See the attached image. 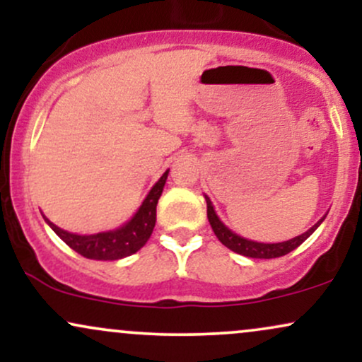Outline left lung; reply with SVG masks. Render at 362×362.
I'll return each instance as SVG.
<instances>
[{"label": "left lung", "instance_id": "obj_1", "mask_svg": "<svg viewBox=\"0 0 362 362\" xmlns=\"http://www.w3.org/2000/svg\"><path fill=\"white\" fill-rule=\"evenodd\" d=\"M206 202H207V219H209L211 228H213L214 235L218 236L219 242H221L224 247L230 248V250L240 253V255L252 257V259H276V257H282L286 255V253L293 252L294 248L300 247V245L305 242V240L308 238L315 230H317L320 224H322L323 219H325V216H323V218L320 219L317 224H313L306 233L296 236V238L293 240H288V242L260 243V242H253V240H247L243 238V236L233 233V231H231L228 226H224L221 219L218 218V214H216L213 207V202H211V199L207 197V195H206Z\"/></svg>", "mask_w": 362, "mask_h": 362}]
</instances>
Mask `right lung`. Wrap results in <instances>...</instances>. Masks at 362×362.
Wrapping results in <instances>:
<instances>
[{"label": "right lung", "mask_w": 362, "mask_h": 362, "mask_svg": "<svg viewBox=\"0 0 362 362\" xmlns=\"http://www.w3.org/2000/svg\"><path fill=\"white\" fill-rule=\"evenodd\" d=\"M168 170L160 177V180L153 185V189L149 190L146 199L143 201V204L138 209V213L132 216L131 221H127L124 226L117 228V230L112 231H103V233H95V235H76L69 233V231L61 230L56 224L49 221L44 216L45 223L52 228L54 233L68 245L69 248H73L74 252H78L80 255L86 257V259L93 260H117L124 259V257L132 255L143 248L149 236L153 233V228L156 223V204L158 199H160L161 192H163L165 182H167Z\"/></svg>", "instance_id": "right-lung-1"}]
</instances>
